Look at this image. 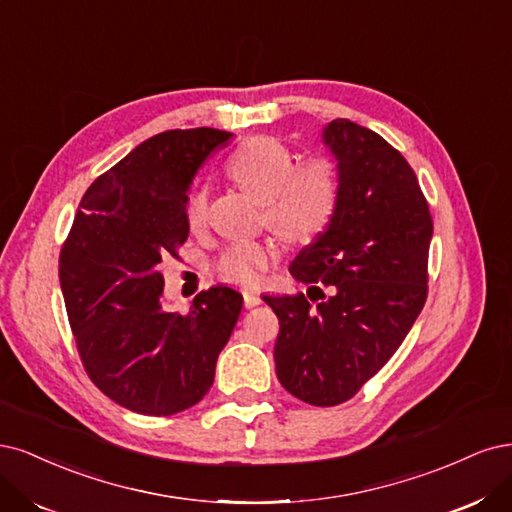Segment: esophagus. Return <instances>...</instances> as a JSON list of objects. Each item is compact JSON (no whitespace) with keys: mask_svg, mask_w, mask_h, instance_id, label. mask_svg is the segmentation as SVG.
<instances>
[{"mask_svg":"<svg viewBox=\"0 0 512 512\" xmlns=\"http://www.w3.org/2000/svg\"><path fill=\"white\" fill-rule=\"evenodd\" d=\"M242 298H244V306L246 308H255V306L261 304V295L255 293V291H244Z\"/></svg>","mask_w":512,"mask_h":512,"instance_id":"1","label":"esophagus"}]
</instances>
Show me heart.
Here are the masks:
<instances>
[{"instance_id":"heart-1","label":"heart","mask_w":512,"mask_h":512,"mask_svg":"<svg viewBox=\"0 0 512 512\" xmlns=\"http://www.w3.org/2000/svg\"><path fill=\"white\" fill-rule=\"evenodd\" d=\"M227 174L261 202V223L287 242L319 236L336 217L342 197L338 163L312 155L295 163L289 148L270 136L246 140L227 161ZM208 221V189L195 185L185 197V223L202 232ZM276 251L270 242H236L214 261L223 283L253 287L270 268Z\"/></svg>"}]
</instances>
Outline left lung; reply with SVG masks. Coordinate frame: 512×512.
Wrapping results in <instances>:
<instances>
[{"label":"left lung","instance_id":"left-lung-1","mask_svg":"<svg viewBox=\"0 0 512 512\" xmlns=\"http://www.w3.org/2000/svg\"><path fill=\"white\" fill-rule=\"evenodd\" d=\"M342 176L336 217L289 272L325 286L263 295L276 312V376L312 406H338L400 349L427 300L434 221L415 170L372 129L349 119L325 127Z\"/></svg>","mask_w":512,"mask_h":512}]
</instances>
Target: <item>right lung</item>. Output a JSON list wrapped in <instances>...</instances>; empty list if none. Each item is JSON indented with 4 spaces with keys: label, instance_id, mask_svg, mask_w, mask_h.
Wrapping results in <instances>:
<instances>
[{
    "label": "right lung",
    "instance_id": "obj_1",
    "mask_svg": "<svg viewBox=\"0 0 512 512\" xmlns=\"http://www.w3.org/2000/svg\"><path fill=\"white\" fill-rule=\"evenodd\" d=\"M234 138L170 129L97 176L59 253V280L82 368L112 402L168 417L200 402L232 336L242 295L197 293L189 312L163 308L161 263L187 242L185 197L206 157Z\"/></svg>",
    "mask_w": 512,
    "mask_h": 512
}]
</instances>
